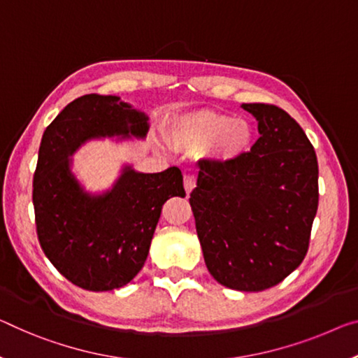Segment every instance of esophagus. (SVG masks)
<instances>
[{"label": "esophagus", "instance_id": "34e87169", "mask_svg": "<svg viewBox=\"0 0 358 358\" xmlns=\"http://www.w3.org/2000/svg\"><path fill=\"white\" fill-rule=\"evenodd\" d=\"M184 189L187 192V195H190L192 190L195 189V178H192V176H184Z\"/></svg>", "mask_w": 358, "mask_h": 358}]
</instances>
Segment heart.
I'll use <instances>...</instances> for the list:
<instances>
[{
	"mask_svg": "<svg viewBox=\"0 0 358 358\" xmlns=\"http://www.w3.org/2000/svg\"><path fill=\"white\" fill-rule=\"evenodd\" d=\"M164 137L174 150L195 153L206 148L222 160H234L248 150L252 129L246 120L200 110L176 117Z\"/></svg>",
	"mask_w": 358,
	"mask_h": 358,
	"instance_id": "1",
	"label": "heart"
}]
</instances>
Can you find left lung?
<instances>
[{
    "label": "left lung",
    "instance_id": "obj_1",
    "mask_svg": "<svg viewBox=\"0 0 358 358\" xmlns=\"http://www.w3.org/2000/svg\"><path fill=\"white\" fill-rule=\"evenodd\" d=\"M241 108L256 118L261 137L234 160H203L190 206L214 280L230 289L262 291L306 257L318 208V163L285 110Z\"/></svg>",
    "mask_w": 358,
    "mask_h": 358
}]
</instances>
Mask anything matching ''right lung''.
I'll list each match as a JSON object with an SVG mask.
<instances>
[{
  "label": "right lung",
  "mask_w": 358,
  "mask_h": 358,
  "mask_svg": "<svg viewBox=\"0 0 358 358\" xmlns=\"http://www.w3.org/2000/svg\"><path fill=\"white\" fill-rule=\"evenodd\" d=\"M148 117L117 96L86 94L70 102L43 134L33 176L38 240L52 266L76 287L122 288L147 259L162 208L185 196L182 173H139L124 164L102 194L87 192L71 171L73 153L106 137L144 139Z\"/></svg>",
  "instance_id": "add662e5"
}]
</instances>
